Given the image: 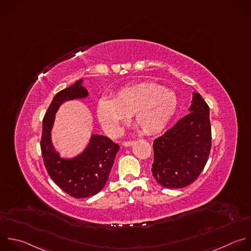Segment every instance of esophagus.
Segmentation results:
<instances>
[{"mask_svg": "<svg viewBox=\"0 0 251 251\" xmlns=\"http://www.w3.org/2000/svg\"><path fill=\"white\" fill-rule=\"evenodd\" d=\"M134 143H135V141H124V142H123V146H125V147H130V146H132Z\"/></svg>", "mask_w": 251, "mask_h": 251, "instance_id": "1", "label": "esophagus"}]
</instances>
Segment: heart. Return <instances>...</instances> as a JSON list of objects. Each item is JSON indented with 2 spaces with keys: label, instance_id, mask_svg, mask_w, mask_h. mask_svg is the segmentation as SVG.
I'll return each mask as SVG.
<instances>
[{
  "label": "heart",
  "instance_id": "obj_1",
  "mask_svg": "<svg viewBox=\"0 0 251 251\" xmlns=\"http://www.w3.org/2000/svg\"><path fill=\"white\" fill-rule=\"evenodd\" d=\"M176 94L151 81L135 83L120 89L114 100L102 98L97 105L98 117L109 134H116L130 115L146 135L160 132L177 108Z\"/></svg>",
  "mask_w": 251,
  "mask_h": 251
}]
</instances>
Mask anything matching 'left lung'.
<instances>
[{"label": "left lung", "instance_id": "left-lung-1", "mask_svg": "<svg viewBox=\"0 0 251 251\" xmlns=\"http://www.w3.org/2000/svg\"><path fill=\"white\" fill-rule=\"evenodd\" d=\"M190 112L153 141L152 176L165 188H183L193 183L207 163L212 146L210 109L193 93Z\"/></svg>", "mask_w": 251, "mask_h": 251}]
</instances>
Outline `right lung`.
<instances>
[{
  "mask_svg": "<svg viewBox=\"0 0 251 251\" xmlns=\"http://www.w3.org/2000/svg\"><path fill=\"white\" fill-rule=\"evenodd\" d=\"M88 97L81 79L59 92L50 103L42 122L41 153L46 171L53 181L75 198H87L99 193L105 185L119 145L101 135H93L87 149L79 155L65 159L55 151L51 143V129L59 106L68 100Z\"/></svg>",
  "mask_w": 251,
  "mask_h": 251,
  "instance_id": "right-lung-1",
  "label": "right lung"
}]
</instances>
